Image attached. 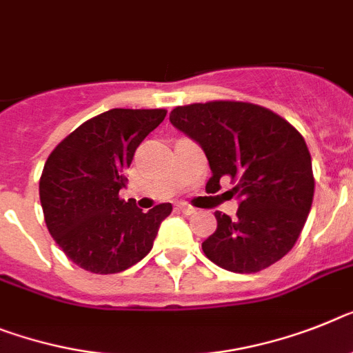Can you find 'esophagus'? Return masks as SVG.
Listing matches in <instances>:
<instances>
[{
    "mask_svg": "<svg viewBox=\"0 0 353 353\" xmlns=\"http://www.w3.org/2000/svg\"><path fill=\"white\" fill-rule=\"evenodd\" d=\"M177 210H179L181 213H185V215H192V213H195L194 206H190V204H186V203L177 204Z\"/></svg>",
    "mask_w": 353,
    "mask_h": 353,
    "instance_id": "esophagus-1",
    "label": "esophagus"
}]
</instances>
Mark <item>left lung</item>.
<instances>
[{
  "label": "left lung",
  "instance_id": "8db88e82",
  "mask_svg": "<svg viewBox=\"0 0 353 353\" xmlns=\"http://www.w3.org/2000/svg\"><path fill=\"white\" fill-rule=\"evenodd\" d=\"M170 123L203 147L217 192L224 176L236 183V219L215 212L217 230L204 254L232 272H259L296 244L314 197L310 152L303 136L276 112L232 100L181 105Z\"/></svg>",
  "mask_w": 353,
  "mask_h": 353
}]
</instances>
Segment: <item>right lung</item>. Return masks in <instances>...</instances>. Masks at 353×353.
Masks as SVG:
<instances>
[{
    "mask_svg": "<svg viewBox=\"0 0 353 353\" xmlns=\"http://www.w3.org/2000/svg\"><path fill=\"white\" fill-rule=\"evenodd\" d=\"M165 109H111L84 121L53 149L39 181L50 235L68 259L97 274H114L145 259L170 203L141 212L120 199L138 145Z\"/></svg>",
    "mask_w": 353,
    "mask_h": 353,
    "instance_id": "right-lung-1",
    "label": "right lung"
}]
</instances>
